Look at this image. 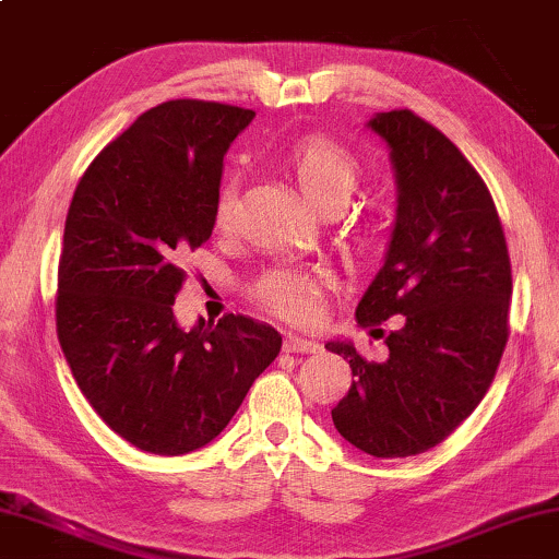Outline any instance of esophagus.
<instances>
[{"instance_id":"obj_1","label":"esophagus","mask_w":559,"mask_h":559,"mask_svg":"<svg viewBox=\"0 0 559 559\" xmlns=\"http://www.w3.org/2000/svg\"><path fill=\"white\" fill-rule=\"evenodd\" d=\"M283 348H286L288 354H319L321 344L319 341L301 338V336H286V341H283Z\"/></svg>"}]
</instances>
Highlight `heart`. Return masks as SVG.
<instances>
[{"instance_id": "b5f03b06", "label": "heart", "mask_w": 559, "mask_h": 559, "mask_svg": "<svg viewBox=\"0 0 559 559\" xmlns=\"http://www.w3.org/2000/svg\"><path fill=\"white\" fill-rule=\"evenodd\" d=\"M283 170L296 182L313 211L344 207L361 180V163L346 145L326 135H306L288 147ZM230 221V195L215 207V226L226 228ZM255 298L288 321H311L319 304V281L294 269H278L263 276L255 286Z\"/></svg>"}]
</instances>
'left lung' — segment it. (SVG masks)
<instances>
[{
	"instance_id": "obj_1",
	"label": "left lung",
	"mask_w": 559,
	"mask_h": 559,
	"mask_svg": "<svg viewBox=\"0 0 559 559\" xmlns=\"http://www.w3.org/2000/svg\"><path fill=\"white\" fill-rule=\"evenodd\" d=\"M366 128L389 147L396 215L356 321L402 319L384 361L329 341L354 373L331 419L348 444L396 460L437 447L485 399L510 336L512 269L495 200L444 132L412 110L377 112Z\"/></svg>"
}]
</instances>
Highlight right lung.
<instances>
[{
  "instance_id": "1",
  "label": "right lung",
  "mask_w": 559,
  "mask_h": 559,
  "mask_svg": "<svg viewBox=\"0 0 559 559\" xmlns=\"http://www.w3.org/2000/svg\"><path fill=\"white\" fill-rule=\"evenodd\" d=\"M253 118L203 99L153 107L95 157L67 213L64 359L107 427L150 454L211 444L281 352V333L248 316L182 329L173 313L180 261L215 226L223 157Z\"/></svg>"
}]
</instances>
